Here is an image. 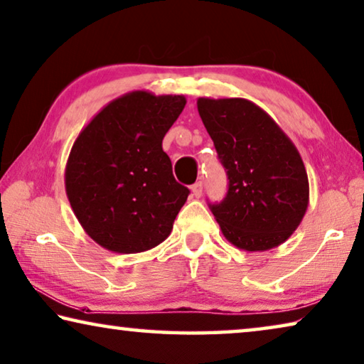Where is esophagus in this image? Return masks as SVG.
<instances>
[{
  "instance_id": "esophagus-1",
  "label": "esophagus",
  "mask_w": 364,
  "mask_h": 364,
  "mask_svg": "<svg viewBox=\"0 0 364 364\" xmlns=\"http://www.w3.org/2000/svg\"><path fill=\"white\" fill-rule=\"evenodd\" d=\"M191 193H193L194 198H200V194H203V183H200V181L194 183L191 186Z\"/></svg>"
}]
</instances>
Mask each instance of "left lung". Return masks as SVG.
I'll list each match as a JSON object with an SVG mask.
<instances>
[{
  "mask_svg": "<svg viewBox=\"0 0 364 364\" xmlns=\"http://www.w3.org/2000/svg\"><path fill=\"white\" fill-rule=\"evenodd\" d=\"M198 109L228 175L227 198L210 205L223 236L251 252L285 243L309 204L295 144L251 100L199 97Z\"/></svg>",
  "mask_w": 364,
  "mask_h": 364,
  "instance_id": "obj_1",
  "label": "left lung"
}]
</instances>
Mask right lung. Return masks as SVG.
<instances>
[{"mask_svg": "<svg viewBox=\"0 0 364 364\" xmlns=\"http://www.w3.org/2000/svg\"><path fill=\"white\" fill-rule=\"evenodd\" d=\"M184 105V95L132 90L79 132L66 161V196L97 245L136 255L168 238L189 189L173 176L161 141Z\"/></svg>", "mask_w": 364, "mask_h": 364, "instance_id": "add662e5", "label": "right lung"}]
</instances>
